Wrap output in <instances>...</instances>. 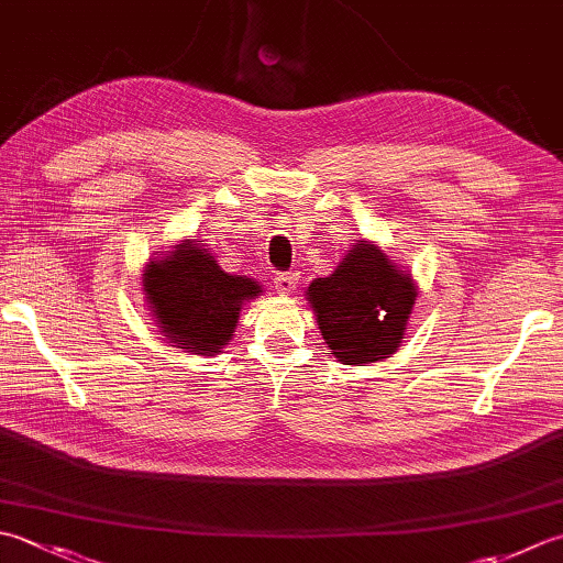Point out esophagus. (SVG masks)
<instances>
[{
  "mask_svg": "<svg viewBox=\"0 0 563 563\" xmlns=\"http://www.w3.org/2000/svg\"><path fill=\"white\" fill-rule=\"evenodd\" d=\"M297 280H300V275L297 273H278L273 278V285L280 295H290L297 288Z\"/></svg>",
  "mask_w": 563,
  "mask_h": 563,
  "instance_id": "1",
  "label": "esophagus"
}]
</instances>
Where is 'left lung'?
Segmentation results:
<instances>
[{
	"instance_id": "left-lung-1",
	"label": "left lung",
	"mask_w": 563,
	"mask_h": 563,
	"mask_svg": "<svg viewBox=\"0 0 563 563\" xmlns=\"http://www.w3.org/2000/svg\"><path fill=\"white\" fill-rule=\"evenodd\" d=\"M415 300L412 275L395 266L373 241H358L332 275L307 288L324 344L346 366L395 354Z\"/></svg>"
}]
</instances>
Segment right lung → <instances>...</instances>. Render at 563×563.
Segmentation results:
<instances>
[{"instance_id":"right-lung-1","label":"right lung","mask_w":563,"mask_h":563,"mask_svg":"<svg viewBox=\"0 0 563 563\" xmlns=\"http://www.w3.org/2000/svg\"><path fill=\"white\" fill-rule=\"evenodd\" d=\"M143 292L156 317L153 322L170 344L212 356L234 336L241 307L263 290L246 275L222 271L212 253L185 239L148 261Z\"/></svg>"}]
</instances>
